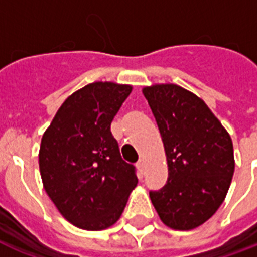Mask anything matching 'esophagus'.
Returning a JSON list of instances; mask_svg holds the SVG:
<instances>
[{"label": "esophagus", "mask_w": 257, "mask_h": 257, "mask_svg": "<svg viewBox=\"0 0 257 257\" xmlns=\"http://www.w3.org/2000/svg\"><path fill=\"white\" fill-rule=\"evenodd\" d=\"M136 167H137V170H139V172H140V174H143V171H144V162H143V160H139L136 164Z\"/></svg>", "instance_id": "esophagus-1"}]
</instances>
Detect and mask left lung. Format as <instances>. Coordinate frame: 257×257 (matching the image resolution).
<instances>
[{"instance_id": "left-lung-1", "label": "left lung", "mask_w": 257, "mask_h": 257, "mask_svg": "<svg viewBox=\"0 0 257 257\" xmlns=\"http://www.w3.org/2000/svg\"><path fill=\"white\" fill-rule=\"evenodd\" d=\"M163 140L167 183L150 198L168 228L190 230L224 202L234 172L232 139L207 105L181 86L143 89Z\"/></svg>"}]
</instances>
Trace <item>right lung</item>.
I'll return each mask as SVG.
<instances>
[{
    "label": "right lung",
    "instance_id": "1",
    "mask_svg": "<svg viewBox=\"0 0 257 257\" xmlns=\"http://www.w3.org/2000/svg\"><path fill=\"white\" fill-rule=\"evenodd\" d=\"M132 86L94 82L62 103L42 137L43 186L64 218L102 230L122 214L137 185L135 166L121 158L110 124Z\"/></svg>",
    "mask_w": 257,
    "mask_h": 257
}]
</instances>
